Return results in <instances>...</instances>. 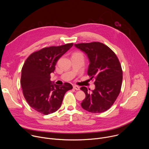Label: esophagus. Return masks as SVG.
<instances>
[{
	"mask_svg": "<svg viewBox=\"0 0 149 149\" xmlns=\"http://www.w3.org/2000/svg\"><path fill=\"white\" fill-rule=\"evenodd\" d=\"M73 88H74L75 90H80V87H79V86H74Z\"/></svg>",
	"mask_w": 149,
	"mask_h": 149,
	"instance_id": "34e87169",
	"label": "esophagus"
}]
</instances>
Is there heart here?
Listing matches in <instances>:
<instances>
[{
  "label": "heart",
  "instance_id": "b5f03b06",
  "mask_svg": "<svg viewBox=\"0 0 149 149\" xmlns=\"http://www.w3.org/2000/svg\"><path fill=\"white\" fill-rule=\"evenodd\" d=\"M73 55H82V54L80 53V52H75V53H74V54H73ZM73 55H72V56H73Z\"/></svg>",
  "mask_w": 149,
  "mask_h": 149
}]
</instances>
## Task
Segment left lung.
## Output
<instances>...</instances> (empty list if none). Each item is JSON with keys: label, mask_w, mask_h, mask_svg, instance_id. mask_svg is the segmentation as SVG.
I'll return each instance as SVG.
<instances>
[{"label": "left lung", "mask_w": 149, "mask_h": 149, "mask_svg": "<svg viewBox=\"0 0 149 149\" xmlns=\"http://www.w3.org/2000/svg\"><path fill=\"white\" fill-rule=\"evenodd\" d=\"M75 47L87 55L90 61L88 75L91 79H95L94 90L88 91L86 87L80 88L86 94L81 107L94 113L107 111L121 91L123 71L120 62L116 54L101 42L81 43L75 44Z\"/></svg>", "instance_id": "left-lung-1"}]
</instances>
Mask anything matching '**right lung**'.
I'll return each instance as SVG.
<instances>
[{
  "instance_id": "1",
  "label": "right lung",
  "mask_w": 149,
  "mask_h": 149,
  "mask_svg": "<svg viewBox=\"0 0 149 149\" xmlns=\"http://www.w3.org/2000/svg\"><path fill=\"white\" fill-rule=\"evenodd\" d=\"M72 46L70 43L44 48L26 59L20 84L25 100L35 111L44 115L55 113L60 108L65 93L72 89L70 83L58 86L50 80L58 60Z\"/></svg>"
}]
</instances>
